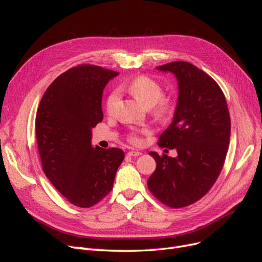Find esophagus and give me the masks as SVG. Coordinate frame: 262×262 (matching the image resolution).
Returning <instances> with one entry per match:
<instances>
[{
  "instance_id": "34e87169",
  "label": "esophagus",
  "mask_w": 262,
  "mask_h": 262,
  "mask_svg": "<svg viewBox=\"0 0 262 262\" xmlns=\"http://www.w3.org/2000/svg\"><path fill=\"white\" fill-rule=\"evenodd\" d=\"M142 153L139 152V150H129L128 153H126V155L128 156H133V157H137V156H140Z\"/></svg>"
}]
</instances>
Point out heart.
Instances as JSON below:
<instances>
[{
	"mask_svg": "<svg viewBox=\"0 0 262 262\" xmlns=\"http://www.w3.org/2000/svg\"><path fill=\"white\" fill-rule=\"evenodd\" d=\"M119 89L128 92L133 97H136L142 105L152 109L153 115L160 120L168 119L173 113V109H175V102H173L172 98L170 96H165L162 84L154 80L153 77L139 75L128 83L121 84ZM118 100V91H114L109 94L106 100V110L108 114L114 113ZM128 140L131 143L137 144L140 142V137L137 132H131L129 133Z\"/></svg>",
	"mask_w": 262,
	"mask_h": 262,
	"instance_id": "heart-1",
	"label": "heart"
}]
</instances>
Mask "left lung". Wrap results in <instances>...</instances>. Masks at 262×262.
<instances>
[{"instance_id": "1", "label": "left lung", "mask_w": 262, "mask_h": 262, "mask_svg": "<svg viewBox=\"0 0 262 262\" xmlns=\"http://www.w3.org/2000/svg\"><path fill=\"white\" fill-rule=\"evenodd\" d=\"M157 70L175 74L179 96L173 120L158 145L176 149L178 156L149 152L156 169L147 180L150 192L169 208H184L208 193L223 168L231 137V118L219 84L185 61Z\"/></svg>"}]
</instances>
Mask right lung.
Listing matches in <instances>:
<instances>
[{
    "instance_id": "add662e5",
    "label": "right lung",
    "mask_w": 262,
    "mask_h": 262,
    "mask_svg": "<svg viewBox=\"0 0 262 262\" xmlns=\"http://www.w3.org/2000/svg\"><path fill=\"white\" fill-rule=\"evenodd\" d=\"M119 73L80 64L59 75L45 92L36 115L42 170L78 208H91L112 191L124 158L121 148L92 147V129L102 121L105 86Z\"/></svg>"
}]
</instances>
